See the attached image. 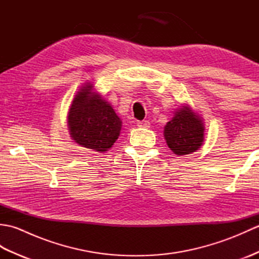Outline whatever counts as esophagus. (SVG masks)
<instances>
[{"label": "esophagus", "instance_id": "1", "mask_svg": "<svg viewBox=\"0 0 259 259\" xmlns=\"http://www.w3.org/2000/svg\"><path fill=\"white\" fill-rule=\"evenodd\" d=\"M137 125H138L139 128H149L150 122H149V121H147V120L138 121V122H137Z\"/></svg>", "mask_w": 259, "mask_h": 259}]
</instances>
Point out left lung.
<instances>
[{
    "instance_id": "left-lung-1",
    "label": "left lung",
    "mask_w": 259,
    "mask_h": 259,
    "mask_svg": "<svg viewBox=\"0 0 259 259\" xmlns=\"http://www.w3.org/2000/svg\"><path fill=\"white\" fill-rule=\"evenodd\" d=\"M203 131L205 126L200 115L192 111L189 106H183L167 122L163 136L170 150L177 156H185L202 146Z\"/></svg>"
}]
</instances>
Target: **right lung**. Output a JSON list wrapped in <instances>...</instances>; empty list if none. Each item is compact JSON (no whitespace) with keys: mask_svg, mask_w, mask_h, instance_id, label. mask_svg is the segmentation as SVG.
I'll return each mask as SVG.
<instances>
[{"mask_svg":"<svg viewBox=\"0 0 259 259\" xmlns=\"http://www.w3.org/2000/svg\"><path fill=\"white\" fill-rule=\"evenodd\" d=\"M87 83L76 93L68 113L71 138L82 147L108 151L120 136L121 120L112 107Z\"/></svg>","mask_w":259,"mask_h":259,"instance_id":"right-lung-1","label":"right lung"}]
</instances>
